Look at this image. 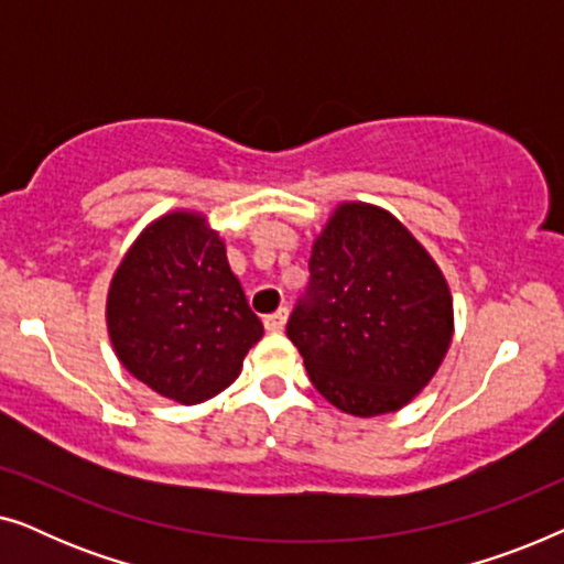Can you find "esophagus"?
<instances>
[{
	"instance_id": "obj_1",
	"label": "esophagus",
	"mask_w": 564,
	"mask_h": 564,
	"mask_svg": "<svg viewBox=\"0 0 564 564\" xmlns=\"http://www.w3.org/2000/svg\"><path fill=\"white\" fill-rule=\"evenodd\" d=\"M284 323H288V307H280V311L267 315L264 318V328L269 330V334H280V330L284 328Z\"/></svg>"
}]
</instances>
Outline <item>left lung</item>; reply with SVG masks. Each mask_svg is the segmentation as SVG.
<instances>
[{
	"mask_svg": "<svg viewBox=\"0 0 564 564\" xmlns=\"http://www.w3.org/2000/svg\"><path fill=\"white\" fill-rule=\"evenodd\" d=\"M311 282L288 321L315 390L372 419L411 403L454 334L449 284L382 207L344 203L315 238Z\"/></svg>",
	"mask_w": 564,
	"mask_h": 564,
	"instance_id": "left-lung-1",
	"label": "left lung"
}]
</instances>
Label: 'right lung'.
<instances>
[{
    "instance_id": "1",
    "label": "right lung",
    "mask_w": 564,
    "mask_h": 564,
    "mask_svg": "<svg viewBox=\"0 0 564 564\" xmlns=\"http://www.w3.org/2000/svg\"><path fill=\"white\" fill-rule=\"evenodd\" d=\"M107 330L135 380L184 405L226 390L264 336L218 230L187 210L161 215L130 246L107 292Z\"/></svg>"
}]
</instances>
